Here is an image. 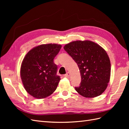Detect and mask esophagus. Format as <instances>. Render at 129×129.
I'll use <instances>...</instances> for the list:
<instances>
[{"mask_svg":"<svg viewBox=\"0 0 129 129\" xmlns=\"http://www.w3.org/2000/svg\"><path fill=\"white\" fill-rule=\"evenodd\" d=\"M64 76L66 77H70V73H69V72H68V73H66Z\"/></svg>","mask_w":129,"mask_h":129,"instance_id":"obj_1","label":"esophagus"}]
</instances>
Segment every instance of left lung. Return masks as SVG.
I'll return each instance as SVG.
<instances>
[{"mask_svg":"<svg viewBox=\"0 0 129 129\" xmlns=\"http://www.w3.org/2000/svg\"><path fill=\"white\" fill-rule=\"evenodd\" d=\"M64 49L79 68L80 85L75 87L81 96L93 98L105 91L110 81L111 64L106 51L91 41H75L66 45Z\"/></svg>","mask_w":129,"mask_h":129,"instance_id":"left-lung-1","label":"left lung"}]
</instances>
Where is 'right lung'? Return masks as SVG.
I'll list each match as a JSON object with an SVG mask.
<instances>
[{
    "instance_id": "1",
    "label": "right lung",
    "mask_w": 129,
    "mask_h": 129,
    "mask_svg": "<svg viewBox=\"0 0 129 129\" xmlns=\"http://www.w3.org/2000/svg\"><path fill=\"white\" fill-rule=\"evenodd\" d=\"M61 47L56 44L38 46L30 50L23 60L22 82L26 91L34 98H46L56 90L60 77L56 75L57 67L54 58Z\"/></svg>"
}]
</instances>
